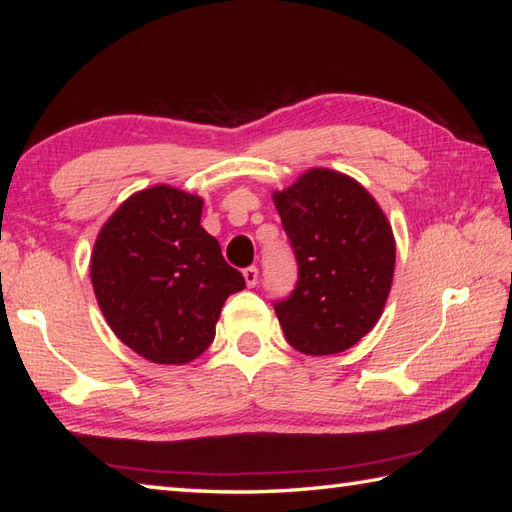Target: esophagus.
<instances>
[{
	"instance_id": "obj_1",
	"label": "esophagus",
	"mask_w": 512,
	"mask_h": 512,
	"mask_svg": "<svg viewBox=\"0 0 512 512\" xmlns=\"http://www.w3.org/2000/svg\"><path fill=\"white\" fill-rule=\"evenodd\" d=\"M244 281H246L248 288H255V286H257V281H259V270H257V266L244 268Z\"/></svg>"
}]
</instances>
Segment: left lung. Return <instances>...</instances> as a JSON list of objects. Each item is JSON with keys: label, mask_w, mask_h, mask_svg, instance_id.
Returning <instances> with one entry per match:
<instances>
[{"label": "left lung", "mask_w": 512, "mask_h": 512, "mask_svg": "<svg viewBox=\"0 0 512 512\" xmlns=\"http://www.w3.org/2000/svg\"><path fill=\"white\" fill-rule=\"evenodd\" d=\"M299 264L292 295L275 303L286 341L308 356L350 350L378 323L394 281L396 239L361 182L314 167L273 193Z\"/></svg>", "instance_id": "left-lung-1"}]
</instances>
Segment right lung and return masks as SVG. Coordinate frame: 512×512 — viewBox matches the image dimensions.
<instances>
[{
  "label": "right lung",
  "mask_w": 512,
  "mask_h": 512,
  "mask_svg": "<svg viewBox=\"0 0 512 512\" xmlns=\"http://www.w3.org/2000/svg\"><path fill=\"white\" fill-rule=\"evenodd\" d=\"M204 200L169 184L138 191L101 228L90 259L96 301L129 350L187 365L215 339L224 301L246 281L200 226Z\"/></svg>",
  "instance_id": "obj_1"
}]
</instances>
